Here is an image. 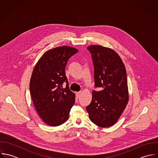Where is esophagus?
<instances>
[{"label": "esophagus", "mask_w": 158, "mask_h": 158, "mask_svg": "<svg viewBox=\"0 0 158 158\" xmlns=\"http://www.w3.org/2000/svg\"><path fill=\"white\" fill-rule=\"evenodd\" d=\"M80 94H81V92H76V95H77V97L78 98L80 97Z\"/></svg>", "instance_id": "esophagus-1"}]
</instances>
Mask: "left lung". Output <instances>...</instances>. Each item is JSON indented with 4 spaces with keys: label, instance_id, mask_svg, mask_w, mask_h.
<instances>
[{
    "label": "left lung",
    "instance_id": "8db88e82",
    "mask_svg": "<svg viewBox=\"0 0 158 158\" xmlns=\"http://www.w3.org/2000/svg\"><path fill=\"white\" fill-rule=\"evenodd\" d=\"M87 48L94 64L95 86L102 90L92 91L91 102L86 109L94 124L110 127L118 120L128 102L126 69L113 49L98 45Z\"/></svg>",
    "mask_w": 158,
    "mask_h": 158
}]
</instances>
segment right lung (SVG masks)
Listing matches in <instances>:
<instances>
[{"label":"right lung","mask_w":158,"mask_h":158,"mask_svg":"<svg viewBox=\"0 0 158 158\" xmlns=\"http://www.w3.org/2000/svg\"><path fill=\"white\" fill-rule=\"evenodd\" d=\"M69 46L58 47L45 52L33 69L30 90L40 117L47 125L56 127L66 122L75 103V94L69 90L65 68L69 59L78 52ZM66 82L67 87L62 88Z\"/></svg>","instance_id":"add662e5"}]
</instances>
